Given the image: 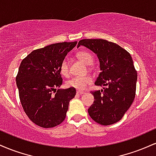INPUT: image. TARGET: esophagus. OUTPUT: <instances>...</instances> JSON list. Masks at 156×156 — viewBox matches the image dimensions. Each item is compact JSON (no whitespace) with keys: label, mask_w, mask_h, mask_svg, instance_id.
Returning a JSON list of instances; mask_svg holds the SVG:
<instances>
[{"label":"esophagus","mask_w":156,"mask_h":156,"mask_svg":"<svg viewBox=\"0 0 156 156\" xmlns=\"http://www.w3.org/2000/svg\"><path fill=\"white\" fill-rule=\"evenodd\" d=\"M77 94H79V95H80V94H85V92H83V91H80V90H78V91H77Z\"/></svg>","instance_id":"34e87169"}]
</instances>
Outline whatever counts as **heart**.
<instances>
[{
  "instance_id": "b5f03b06",
  "label": "heart",
  "mask_w": 156,
  "mask_h": 156,
  "mask_svg": "<svg viewBox=\"0 0 156 156\" xmlns=\"http://www.w3.org/2000/svg\"><path fill=\"white\" fill-rule=\"evenodd\" d=\"M77 57L86 65H90L93 62L92 55L88 51H79L77 53ZM60 71L64 76H69V66H68L67 60H64L62 62L60 66ZM92 77L87 75V76H76L71 78L70 80H67V86L68 87H72V88H75L78 90H83L87 87V85L92 83Z\"/></svg>"
}]
</instances>
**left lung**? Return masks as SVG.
Wrapping results in <instances>:
<instances>
[{
    "label": "left lung",
    "mask_w": 156,
    "mask_h": 156,
    "mask_svg": "<svg viewBox=\"0 0 156 156\" xmlns=\"http://www.w3.org/2000/svg\"><path fill=\"white\" fill-rule=\"evenodd\" d=\"M98 56L101 72L96 86L103 89L92 92L94 100L88 109L91 118L103 125L117 122L133 103L136 88L137 73L131 55L114 42L101 39H85L78 42Z\"/></svg>",
    "instance_id": "1"
}]
</instances>
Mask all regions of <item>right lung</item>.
I'll list each match as a JSON object with an SVG mask.
<instances>
[{
    "label": "right lung",
    "instance_id": "1",
    "mask_svg": "<svg viewBox=\"0 0 156 156\" xmlns=\"http://www.w3.org/2000/svg\"><path fill=\"white\" fill-rule=\"evenodd\" d=\"M77 42H59L34 50L21 62L16 83L23 110L42 128H53L64 120L75 88L58 89L62 84L60 66Z\"/></svg>",
    "mask_w": 156,
    "mask_h": 156
}]
</instances>
